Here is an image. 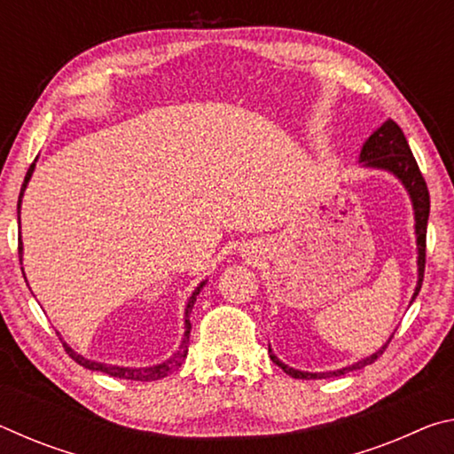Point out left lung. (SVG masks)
Segmentation results:
<instances>
[{
  "label": "left lung",
  "instance_id": "8db88e82",
  "mask_svg": "<svg viewBox=\"0 0 454 454\" xmlns=\"http://www.w3.org/2000/svg\"><path fill=\"white\" fill-rule=\"evenodd\" d=\"M360 162H363L364 168H379V170H387L390 174H395L396 178L403 182V186L406 188V192H409V196H411L412 210H414V232H417V246H419V260H417L419 282H417V288H414V294H412V301H414L420 292L422 278H425L427 224H428V212H430V196H428L427 182H425V178H422L419 164L412 156L409 142H406L403 129L398 128L396 121H393L390 118L384 121L380 128H376L371 134V137L364 142L363 150H360ZM390 338H388V342H390ZM388 342L384 344L380 350H376L374 355L366 356L364 360H358V363H355V364L340 368V371H333V372L296 371V368H290L288 364L280 363V360L272 355L270 347H268V355H270L272 363L278 364L284 372L292 376V379L317 380V379H328V376H342L350 371H358V368H363L366 364H372L374 360L379 358L384 350H387Z\"/></svg>",
  "mask_w": 454,
  "mask_h": 454
}]
</instances>
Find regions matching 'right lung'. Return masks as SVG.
<instances>
[{
  "mask_svg": "<svg viewBox=\"0 0 454 454\" xmlns=\"http://www.w3.org/2000/svg\"><path fill=\"white\" fill-rule=\"evenodd\" d=\"M34 168H35V162L29 166V170H27V174H26V180H24V184H21V192H20V200H18V214H20V206H21V198H24V192H26V188H27V182H29V178H32V174H34ZM21 254H24V246H21V240H20V262H21ZM204 284H206V280L204 282H200L198 284V288L192 292V296H190V301H188V306H186V333H184V338H182V344H180V350L176 352V355L170 358V360H166V363H162V364H156V366H145V368H128V366H114V364H104V363H98V360H88V358H83L82 355H78V352H74L72 350V347H67V344L64 342V348H66V352L67 355H70L75 363L78 364H82L83 368H90V371H98V372H106V374H110V376H116V379H126V380H145V382H150V380H158V379H164V376H168V374H172L176 368H178L180 364H182V360L186 358V355H188V342H190V312H192V306H194V302H196V296L200 294V290L204 288Z\"/></svg>",
  "mask_w": 454,
  "mask_h": 454,
  "instance_id": "add662e5",
  "label": "right lung"
}]
</instances>
